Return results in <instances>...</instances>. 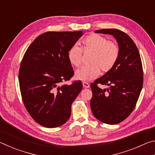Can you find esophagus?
Returning <instances> with one entry per match:
<instances>
[{
  "mask_svg": "<svg viewBox=\"0 0 155 155\" xmlns=\"http://www.w3.org/2000/svg\"><path fill=\"white\" fill-rule=\"evenodd\" d=\"M83 86L84 88H88L90 87V84L87 82H83Z\"/></svg>",
  "mask_w": 155,
  "mask_h": 155,
  "instance_id": "34e87169",
  "label": "esophagus"
}]
</instances>
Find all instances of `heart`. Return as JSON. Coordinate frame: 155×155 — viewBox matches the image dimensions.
Masks as SVG:
<instances>
[{
	"label": "heart",
	"instance_id": "b5f03b06",
	"mask_svg": "<svg viewBox=\"0 0 155 155\" xmlns=\"http://www.w3.org/2000/svg\"><path fill=\"white\" fill-rule=\"evenodd\" d=\"M83 52H91L89 63L76 72V78L81 81L95 79L101 73L111 70L120 57L119 46L115 41L107 40L105 37L92 33L85 37L81 41V47L74 46L68 52V59L74 67L82 64Z\"/></svg>",
	"mask_w": 155,
	"mask_h": 155
}]
</instances>
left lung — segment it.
I'll list each match as a JSON object with an SVG mask.
<instances>
[{
    "label": "left lung",
    "instance_id": "obj_1",
    "mask_svg": "<svg viewBox=\"0 0 155 155\" xmlns=\"http://www.w3.org/2000/svg\"><path fill=\"white\" fill-rule=\"evenodd\" d=\"M109 34L116 39L120 57L115 66L91 83V109L96 118L108 124H119L134 110L143 82L142 63L134 41L123 31L107 28L95 31ZM98 84L109 86L100 88Z\"/></svg>",
    "mask_w": 155,
    "mask_h": 155
}]
</instances>
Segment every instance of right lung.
<instances>
[{
    "instance_id": "add662e5",
    "label": "right lung",
    "mask_w": 155,
    "mask_h": 155,
    "mask_svg": "<svg viewBox=\"0 0 155 155\" xmlns=\"http://www.w3.org/2000/svg\"><path fill=\"white\" fill-rule=\"evenodd\" d=\"M82 35L81 31L44 33L23 56L18 74L22 100L28 114L42 127H60L70 117L83 85L80 80L63 83L74 76L68 52Z\"/></svg>"
}]
</instances>
